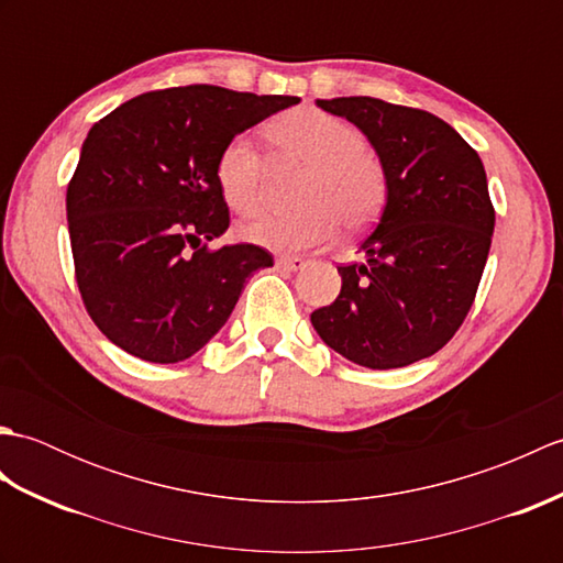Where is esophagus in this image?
I'll return each mask as SVG.
<instances>
[{"label":"esophagus","instance_id":"1","mask_svg":"<svg viewBox=\"0 0 563 563\" xmlns=\"http://www.w3.org/2000/svg\"><path fill=\"white\" fill-rule=\"evenodd\" d=\"M275 266H278L280 271H302L307 266V261L302 256H278L275 258Z\"/></svg>","mask_w":563,"mask_h":563}]
</instances>
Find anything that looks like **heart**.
<instances>
[{"instance_id":"1","label":"heart","mask_w":563,"mask_h":563,"mask_svg":"<svg viewBox=\"0 0 563 563\" xmlns=\"http://www.w3.org/2000/svg\"><path fill=\"white\" fill-rule=\"evenodd\" d=\"M266 135L280 157L307 164L295 212H258L242 224L249 244L295 254L324 246L336 239L341 222L361 230L375 220L387 196L385 166L365 140L341 118L297 109L283 113L268 125ZM263 159L254 142L244 135L232 137L214 164V181L227 206L251 212L261 198Z\"/></svg>"}]
</instances>
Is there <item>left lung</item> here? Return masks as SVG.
<instances>
[{
  "instance_id": "obj_1",
  "label": "left lung",
  "mask_w": 563,
  "mask_h": 563,
  "mask_svg": "<svg viewBox=\"0 0 563 563\" xmlns=\"http://www.w3.org/2000/svg\"><path fill=\"white\" fill-rule=\"evenodd\" d=\"M345 118L385 166L387 196L363 261L339 266L341 295L312 327L345 361L404 367L438 353L474 302L496 212L484 164L438 115L373 97L317 99Z\"/></svg>"
}]
</instances>
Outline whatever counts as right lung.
<instances>
[{
    "mask_svg": "<svg viewBox=\"0 0 563 563\" xmlns=\"http://www.w3.org/2000/svg\"><path fill=\"white\" fill-rule=\"evenodd\" d=\"M295 103L190 84L140 93L89 130L67 186L69 242L81 300L118 349L186 361L227 324L249 275L273 266L254 244H200L230 227L222 147Z\"/></svg>",
    "mask_w": 563,
    "mask_h": 563,
    "instance_id": "right-lung-1",
    "label": "right lung"
}]
</instances>
